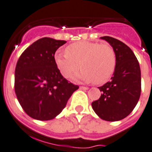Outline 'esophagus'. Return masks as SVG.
I'll list each match as a JSON object with an SVG mask.
<instances>
[{
  "label": "esophagus",
  "mask_w": 152,
  "mask_h": 152,
  "mask_svg": "<svg viewBox=\"0 0 152 152\" xmlns=\"http://www.w3.org/2000/svg\"><path fill=\"white\" fill-rule=\"evenodd\" d=\"M80 89H81V90H88L89 88L87 87H83V86H80Z\"/></svg>",
  "instance_id": "1"
}]
</instances>
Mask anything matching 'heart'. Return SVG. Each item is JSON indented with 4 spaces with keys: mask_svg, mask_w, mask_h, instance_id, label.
<instances>
[{
    "mask_svg": "<svg viewBox=\"0 0 152 152\" xmlns=\"http://www.w3.org/2000/svg\"><path fill=\"white\" fill-rule=\"evenodd\" d=\"M55 61L65 78L70 77L80 67L83 70L75 79L102 84L107 82L114 72L116 55L108 44L80 41L69 45L65 53H56Z\"/></svg>",
    "mask_w": 152,
    "mask_h": 152,
    "instance_id": "b5f03b06",
    "label": "heart"
}]
</instances>
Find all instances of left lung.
I'll return each mask as SVG.
<instances>
[{
    "instance_id": "1",
    "label": "left lung",
    "mask_w": 152,
    "mask_h": 152,
    "mask_svg": "<svg viewBox=\"0 0 152 152\" xmlns=\"http://www.w3.org/2000/svg\"><path fill=\"white\" fill-rule=\"evenodd\" d=\"M101 38L108 41L114 49L116 66L110 81L98 87L102 94L99 99L92 102V108L101 119L119 121L131 113L140 98V65L126 44L111 37Z\"/></svg>"
}]
</instances>
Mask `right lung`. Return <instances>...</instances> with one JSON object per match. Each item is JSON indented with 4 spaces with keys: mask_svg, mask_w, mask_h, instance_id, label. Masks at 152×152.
<instances>
[{
    "mask_svg": "<svg viewBox=\"0 0 152 152\" xmlns=\"http://www.w3.org/2000/svg\"><path fill=\"white\" fill-rule=\"evenodd\" d=\"M65 43L49 37L39 39L23 51L17 61L16 97L25 112L33 119H54L79 88L64 78L55 64V52Z\"/></svg>",
    "mask_w": 152,
    "mask_h": 152,
    "instance_id": "add662e5",
    "label": "right lung"
}]
</instances>
